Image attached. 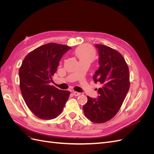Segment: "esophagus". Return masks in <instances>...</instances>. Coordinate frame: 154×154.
<instances>
[{"instance_id":"esophagus-1","label":"esophagus","mask_w":154,"mask_h":154,"mask_svg":"<svg viewBox=\"0 0 154 154\" xmlns=\"http://www.w3.org/2000/svg\"><path fill=\"white\" fill-rule=\"evenodd\" d=\"M73 94H74V96H78L80 95V92H76V91H74L73 92Z\"/></svg>"}]
</instances>
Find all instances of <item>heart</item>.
<instances>
[{
    "label": "heart",
    "instance_id": "obj_1",
    "mask_svg": "<svg viewBox=\"0 0 154 154\" xmlns=\"http://www.w3.org/2000/svg\"><path fill=\"white\" fill-rule=\"evenodd\" d=\"M76 54L78 57L81 59L90 58L92 59L94 57V51L89 45H83L76 51Z\"/></svg>",
    "mask_w": 154,
    "mask_h": 154
}]
</instances>
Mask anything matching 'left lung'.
I'll return each mask as SVG.
<instances>
[{
    "label": "left lung",
    "instance_id": "obj_1",
    "mask_svg": "<svg viewBox=\"0 0 154 154\" xmlns=\"http://www.w3.org/2000/svg\"><path fill=\"white\" fill-rule=\"evenodd\" d=\"M95 46L98 49L100 66L93 79L94 83H100L102 87L97 91V98L87 96L83 109L91 122L103 123L113 118L123 103L130 88L129 69L118 51L101 44Z\"/></svg>",
    "mask_w": 154,
    "mask_h": 154
}]
</instances>
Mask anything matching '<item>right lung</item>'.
<instances>
[{
    "label": "right lung",
    "instance_id": "obj_1",
    "mask_svg": "<svg viewBox=\"0 0 154 154\" xmlns=\"http://www.w3.org/2000/svg\"><path fill=\"white\" fill-rule=\"evenodd\" d=\"M71 49L49 43L32 51L23 60L19 69L22 95L29 110L40 119L58 117L71 94L49 85L60 59Z\"/></svg>",
    "mask_w": 154,
    "mask_h": 154
}]
</instances>
